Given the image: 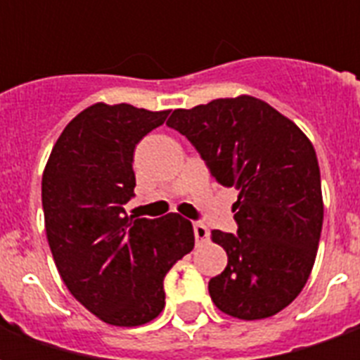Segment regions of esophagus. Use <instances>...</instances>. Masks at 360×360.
Here are the masks:
<instances>
[{"mask_svg":"<svg viewBox=\"0 0 360 360\" xmlns=\"http://www.w3.org/2000/svg\"><path fill=\"white\" fill-rule=\"evenodd\" d=\"M193 229H195V237H196V243H204L208 239V227L200 224V221H195L193 224Z\"/></svg>","mask_w":360,"mask_h":360,"instance_id":"esophagus-1","label":"esophagus"}]
</instances>
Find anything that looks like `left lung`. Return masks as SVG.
Returning <instances> with one entry per match:
<instances>
[{
    "instance_id": "left-lung-1",
    "label": "left lung",
    "mask_w": 360,
    "mask_h": 360,
    "mask_svg": "<svg viewBox=\"0 0 360 360\" xmlns=\"http://www.w3.org/2000/svg\"><path fill=\"white\" fill-rule=\"evenodd\" d=\"M167 127L187 136L218 185L239 191L237 233L212 231L227 252L208 281L214 304L241 320L278 314L307 283L324 219L316 152L293 121L252 96L175 110Z\"/></svg>"
}]
</instances>
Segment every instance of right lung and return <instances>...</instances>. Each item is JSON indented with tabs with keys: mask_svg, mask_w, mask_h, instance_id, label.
Returning a JSON list of instances; mask_svg holds the SVG:
<instances>
[{
	"mask_svg": "<svg viewBox=\"0 0 360 360\" xmlns=\"http://www.w3.org/2000/svg\"><path fill=\"white\" fill-rule=\"evenodd\" d=\"M169 111L94 103L63 129L42 175L46 235L77 301L111 326L146 324L164 310V278L195 247L179 214L127 216L133 156Z\"/></svg>",
	"mask_w": 360,
	"mask_h": 360,
	"instance_id": "right-lung-1",
	"label": "right lung"
}]
</instances>
